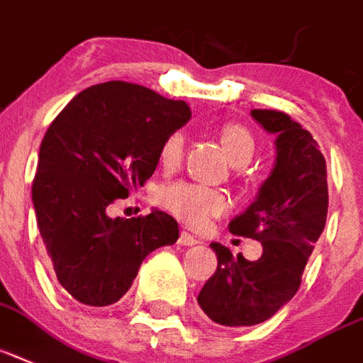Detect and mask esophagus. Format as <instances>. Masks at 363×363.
Here are the masks:
<instances>
[{
    "label": "esophagus",
    "mask_w": 363,
    "mask_h": 363,
    "mask_svg": "<svg viewBox=\"0 0 363 363\" xmlns=\"http://www.w3.org/2000/svg\"><path fill=\"white\" fill-rule=\"evenodd\" d=\"M179 245H184V247H193V245H200V241L194 235H191L189 232H182L179 233V239H178Z\"/></svg>",
    "instance_id": "obj_1"
}]
</instances>
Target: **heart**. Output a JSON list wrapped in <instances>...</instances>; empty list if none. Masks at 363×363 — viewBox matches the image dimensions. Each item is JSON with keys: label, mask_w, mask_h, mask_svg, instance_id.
Segmentation results:
<instances>
[{"label": "heart", "mask_w": 363, "mask_h": 363, "mask_svg": "<svg viewBox=\"0 0 363 363\" xmlns=\"http://www.w3.org/2000/svg\"><path fill=\"white\" fill-rule=\"evenodd\" d=\"M220 145L233 164H247L256 152V139L241 124H224L220 128ZM184 155V135L170 133L163 140L160 160L164 169H176ZM157 202L178 220L191 228H203L211 218L220 217L230 208L228 194L217 189L203 187L191 182H176L157 191Z\"/></svg>", "instance_id": "obj_1"}]
</instances>
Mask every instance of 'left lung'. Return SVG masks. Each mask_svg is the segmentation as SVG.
Returning <instances> with one entry per match:
<instances>
[{
	"label": "left lung",
	"mask_w": 363,
	"mask_h": 363,
	"mask_svg": "<svg viewBox=\"0 0 363 363\" xmlns=\"http://www.w3.org/2000/svg\"><path fill=\"white\" fill-rule=\"evenodd\" d=\"M252 116L278 135L277 163L230 232L259 241L263 254L248 262L211 242L218 265L199 295L211 321L233 328L267 321L295 296L328 211L326 161L310 131L282 111L254 109Z\"/></svg>",
	"instance_id": "1"
}]
</instances>
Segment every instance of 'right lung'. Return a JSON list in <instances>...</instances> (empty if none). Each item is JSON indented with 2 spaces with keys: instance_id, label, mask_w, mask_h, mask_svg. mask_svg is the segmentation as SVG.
Returning <instances> with one entry per match:
<instances>
[{
  "instance_id": "1",
  "label": "right lung",
  "mask_w": 363,
  "mask_h": 363,
  "mask_svg": "<svg viewBox=\"0 0 363 363\" xmlns=\"http://www.w3.org/2000/svg\"><path fill=\"white\" fill-rule=\"evenodd\" d=\"M189 118L185 101L107 81L72 98L48 128L33 206L57 280L81 304L121 301L143 259L179 238L178 223L160 209L131 218L106 209L146 184L163 140Z\"/></svg>"
}]
</instances>
